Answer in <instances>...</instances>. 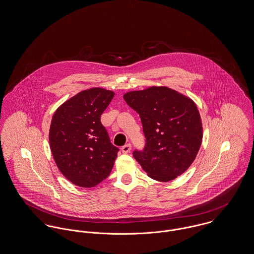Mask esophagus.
Segmentation results:
<instances>
[{"mask_svg":"<svg viewBox=\"0 0 254 254\" xmlns=\"http://www.w3.org/2000/svg\"><path fill=\"white\" fill-rule=\"evenodd\" d=\"M130 150H131V144H127V145H125V146L122 147V152H123L124 154L129 153Z\"/></svg>","mask_w":254,"mask_h":254,"instance_id":"obj_1","label":"esophagus"}]
</instances>
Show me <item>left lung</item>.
I'll list each match as a JSON object with an SVG mask.
<instances>
[{"label":"left lung","mask_w":254,"mask_h":254,"mask_svg":"<svg viewBox=\"0 0 254 254\" xmlns=\"http://www.w3.org/2000/svg\"><path fill=\"white\" fill-rule=\"evenodd\" d=\"M139 114L146 144L133 156L148 176L169 182L194 161L203 128L199 111L190 98L167 87H150L124 95Z\"/></svg>","instance_id":"obj_1"}]
</instances>
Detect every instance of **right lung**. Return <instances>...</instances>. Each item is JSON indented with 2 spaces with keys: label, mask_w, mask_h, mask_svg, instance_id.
<instances>
[{
  "label": "right lung",
  "mask_w": 254,
  "mask_h": 254,
  "mask_svg": "<svg viewBox=\"0 0 254 254\" xmlns=\"http://www.w3.org/2000/svg\"><path fill=\"white\" fill-rule=\"evenodd\" d=\"M112 91L92 88L63 103L54 113L49 143L61 173L82 188H93L106 179L119 148L111 141L100 116L114 97Z\"/></svg>",
  "instance_id": "add662e5"
}]
</instances>
